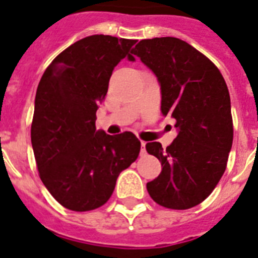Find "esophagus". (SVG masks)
<instances>
[{"instance_id": "1", "label": "esophagus", "mask_w": 258, "mask_h": 258, "mask_svg": "<svg viewBox=\"0 0 258 258\" xmlns=\"http://www.w3.org/2000/svg\"><path fill=\"white\" fill-rule=\"evenodd\" d=\"M141 146H142V150H141V155H142V157H143V155H146V143H145V142H142V143H141Z\"/></svg>"}]
</instances>
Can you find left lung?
Returning a JSON list of instances; mask_svg holds the SVG:
<instances>
[{
    "mask_svg": "<svg viewBox=\"0 0 258 258\" xmlns=\"http://www.w3.org/2000/svg\"><path fill=\"white\" fill-rule=\"evenodd\" d=\"M134 54L161 86L162 113L175 119L178 135L166 149L146 145L162 171L147 183L157 204L184 210L210 196L226 169L233 143L230 96L222 75L205 54L175 37L142 40Z\"/></svg>",
    "mask_w": 258,
    "mask_h": 258,
    "instance_id": "8db88e82",
    "label": "left lung"
}]
</instances>
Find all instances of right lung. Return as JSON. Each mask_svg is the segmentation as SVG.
I'll return each mask as SVG.
<instances>
[{
	"instance_id": "1",
	"label": "right lung",
	"mask_w": 258,
	"mask_h": 258,
	"mask_svg": "<svg viewBox=\"0 0 258 258\" xmlns=\"http://www.w3.org/2000/svg\"><path fill=\"white\" fill-rule=\"evenodd\" d=\"M135 40L93 34L62 50L38 83L30 138L42 183L64 208L88 212L112 196L123 170L137 161L141 142L133 133L96 130V111L113 68ZM134 50V49H133Z\"/></svg>"
}]
</instances>
